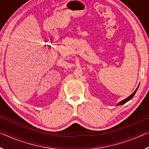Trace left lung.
Instances as JSON below:
<instances>
[{
  "instance_id": "1",
  "label": "left lung",
  "mask_w": 149,
  "mask_h": 149,
  "mask_svg": "<svg viewBox=\"0 0 149 149\" xmlns=\"http://www.w3.org/2000/svg\"><path fill=\"white\" fill-rule=\"evenodd\" d=\"M137 89H138V87L137 88V89H135V91L134 92H133L132 95H131L130 96H129V97H128L127 98H126V99H125L124 100H122V101H120L119 103H118L117 104V106H118V105H123V104H124L125 103H126L127 102H128L129 101V100H130L131 99H132V98L134 97V95H135V94L136 93V92H137Z\"/></svg>"
}]
</instances>
